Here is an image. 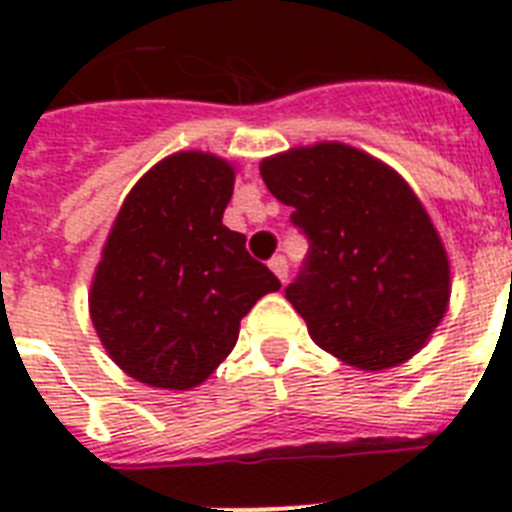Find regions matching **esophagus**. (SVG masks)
I'll use <instances>...</instances> for the list:
<instances>
[{
  "label": "esophagus",
  "mask_w": 512,
  "mask_h": 512,
  "mask_svg": "<svg viewBox=\"0 0 512 512\" xmlns=\"http://www.w3.org/2000/svg\"><path fill=\"white\" fill-rule=\"evenodd\" d=\"M271 271L276 273V276H279L281 281H287V273H289V263H287V257L284 255H276V257H271Z\"/></svg>",
  "instance_id": "1"
}]
</instances>
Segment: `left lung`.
<instances>
[{"label": "left lung", "mask_w": 512, "mask_h": 512, "mask_svg": "<svg viewBox=\"0 0 512 512\" xmlns=\"http://www.w3.org/2000/svg\"><path fill=\"white\" fill-rule=\"evenodd\" d=\"M308 255L287 300L321 348L388 369L425 345L449 303V260L412 188L364 151L319 143L260 164Z\"/></svg>", "instance_id": "8db88e82"}]
</instances>
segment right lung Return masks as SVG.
<instances>
[{
    "label": "right lung",
    "instance_id": "right-lung-1",
    "mask_svg": "<svg viewBox=\"0 0 512 512\" xmlns=\"http://www.w3.org/2000/svg\"><path fill=\"white\" fill-rule=\"evenodd\" d=\"M233 167L167 156L140 177L108 233L90 292L108 356L138 382L188 390L236 345L241 319L281 281L223 225Z\"/></svg>",
    "mask_w": 512,
    "mask_h": 512
}]
</instances>
